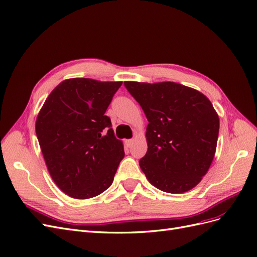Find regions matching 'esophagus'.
<instances>
[{"label": "esophagus", "mask_w": 257, "mask_h": 257, "mask_svg": "<svg viewBox=\"0 0 257 257\" xmlns=\"http://www.w3.org/2000/svg\"><path fill=\"white\" fill-rule=\"evenodd\" d=\"M132 145H133V139H126V141H125V146L127 148H130V147H132Z\"/></svg>", "instance_id": "1"}]
</instances>
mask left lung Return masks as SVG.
I'll return each instance as SVG.
<instances>
[{
    "mask_svg": "<svg viewBox=\"0 0 257 257\" xmlns=\"http://www.w3.org/2000/svg\"><path fill=\"white\" fill-rule=\"evenodd\" d=\"M147 116L148 151L139 161L155 188L172 194L192 190L213 161L220 120L203 93L172 82L124 81Z\"/></svg>",
    "mask_w": 257,
    "mask_h": 257,
    "instance_id": "1",
    "label": "left lung"
}]
</instances>
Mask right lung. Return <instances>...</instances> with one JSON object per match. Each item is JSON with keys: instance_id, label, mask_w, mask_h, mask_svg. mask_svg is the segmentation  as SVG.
Returning <instances> with one entry per match:
<instances>
[{"instance_id": "1", "label": "right lung", "mask_w": 257, "mask_h": 257, "mask_svg": "<svg viewBox=\"0 0 257 257\" xmlns=\"http://www.w3.org/2000/svg\"><path fill=\"white\" fill-rule=\"evenodd\" d=\"M121 84L65 79L51 91L37 114L35 131L46 166L69 197H95L113 181L124 148L105 112Z\"/></svg>"}]
</instances>
